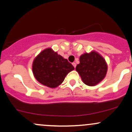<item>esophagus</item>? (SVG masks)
<instances>
[{
    "instance_id": "34e87169",
    "label": "esophagus",
    "mask_w": 132,
    "mask_h": 132,
    "mask_svg": "<svg viewBox=\"0 0 132 132\" xmlns=\"http://www.w3.org/2000/svg\"><path fill=\"white\" fill-rule=\"evenodd\" d=\"M72 65H73V66H74V68H76V63H72Z\"/></svg>"
}]
</instances>
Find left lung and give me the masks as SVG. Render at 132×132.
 Returning a JSON list of instances; mask_svg holds the SVG:
<instances>
[{
	"label": "left lung",
	"instance_id": "8db88e82",
	"mask_svg": "<svg viewBox=\"0 0 132 132\" xmlns=\"http://www.w3.org/2000/svg\"><path fill=\"white\" fill-rule=\"evenodd\" d=\"M76 69L84 83L88 86H94L104 78L108 67L105 60L100 55L92 52L80 56V63Z\"/></svg>",
	"mask_w": 132,
	"mask_h": 132
}]
</instances>
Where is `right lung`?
Listing matches in <instances>:
<instances>
[{
	"label": "right lung",
	"mask_w": 132,
	"mask_h": 132,
	"mask_svg": "<svg viewBox=\"0 0 132 132\" xmlns=\"http://www.w3.org/2000/svg\"><path fill=\"white\" fill-rule=\"evenodd\" d=\"M74 66L51 48L42 51L32 64L34 77L40 84L55 88L63 82L66 76L74 70Z\"/></svg>",
	"instance_id": "obj_1"
}]
</instances>
